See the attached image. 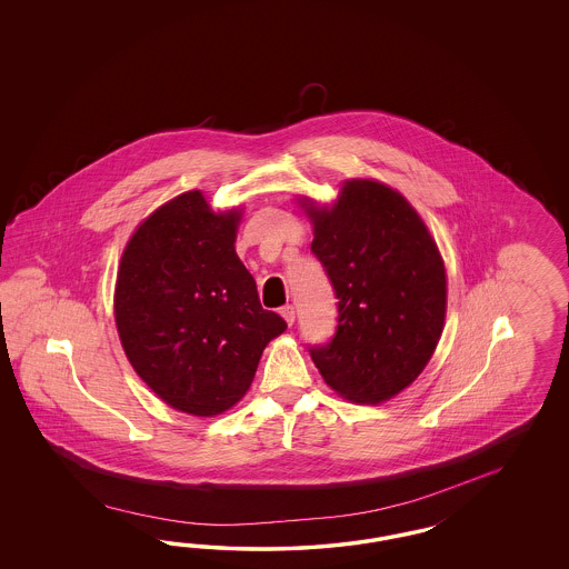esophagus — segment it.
Returning a JSON list of instances; mask_svg holds the SVG:
<instances>
[{"label": "esophagus", "instance_id": "1", "mask_svg": "<svg viewBox=\"0 0 569 569\" xmlns=\"http://www.w3.org/2000/svg\"><path fill=\"white\" fill-rule=\"evenodd\" d=\"M279 312H281V317L286 319V323H288V326H293V319H296V310H293L292 305H286V307H281Z\"/></svg>", "mask_w": 569, "mask_h": 569}]
</instances>
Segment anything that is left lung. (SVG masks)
I'll list each match as a JSON object with an SVG mask.
<instances>
[{"label":"left lung","mask_w":569,"mask_h":569,"mask_svg":"<svg viewBox=\"0 0 569 569\" xmlns=\"http://www.w3.org/2000/svg\"><path fill=\"white\" fill-rule=\"evenodd\" d=\"M310 250L338 298V328L310 359L331 390L359 405L397 397L438 346L447 271L405 196L373 179H348L331 207L302 200Z\"/></svg>","instance_id":"8db88e82"}]
</instances>
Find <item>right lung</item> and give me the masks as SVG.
I'll return each mask as SVG.
<instances>
[{
	"instance_id": "add662e5",
	"label": "right lung",
	"mask_w": 569,
	"mask_h": 569,
	"mask_svg": "<svg viewBox=\"0 0 569 569\" xmlns=\"http://www.w3.org/2000/svg\"><path fill=\"white\" fill-rule=\"evenodd\" d=\"M240 210L212 212L202 191L154 210L122 252L114 319L139 378L169 407L212 417L248 392L286 321L260 307L236 254Z\"/></svg>"
}]
</instances>
